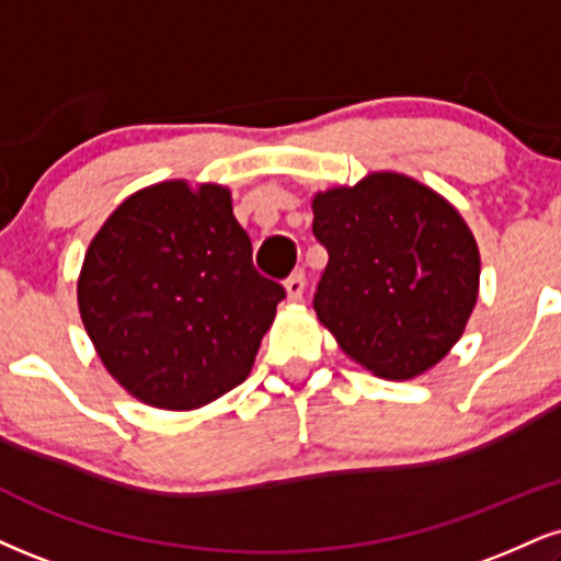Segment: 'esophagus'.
Wrapping results in <instances>:
<instances>
[{
    "label": "esophagus",
    "mask_w": 561,
    "mask_h": 561,
    "mask_svg": "<svg viewBox=\"0 0 561 561\" xmlns=\"http://www.w3.org/2000/svg\"><path fill=\"white\" fill-rule=\"evenodd\" d=\"M285 289H287V298L293 300V302L302 300V293H306V274H302V272H295L293 276H287Z\"/></svg>",
    "instance_id": "34e87169"
}]
</instances>
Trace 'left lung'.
Listing matches in <instances>:
<instances>
[{
  "label": "left lung",
  "mask_w": 561,
  "mask_h": 561,
  "mask_svg": "<svg viewBox=\"0 0 561 561\" xmlns=\"http://www.w3.org/2000/svg\"><path fill=\"white\" fill-rule=\"evenodd\" d=\"M327 248L313 308L353 360L415 379L460 340L478 300L481 255L447 198L397 172L313 195Z\"/></svg>",
  "instance_id": "left-lung-1"
}]
</instances>
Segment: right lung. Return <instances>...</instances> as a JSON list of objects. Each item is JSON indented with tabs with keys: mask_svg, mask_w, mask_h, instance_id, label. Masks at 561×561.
<instances>
[{
	"mask_svg": "<svg viewBox=\"0 0 561 561\" xmlns=\"http://www.w3.org/2000/svg\"><path fill=\"white\" fill-rule=\"evenodd\" d=\"M285 287L253 268L227 187L167 180L114 208L78 276L80 319L135 400L195 410L251 374Z\"/></svg>",
	"mask_w": 561,
	"mask_h": 561,
	"instance_id": "1",
	"label": "right lung"
}]
</instances>
